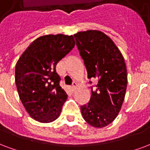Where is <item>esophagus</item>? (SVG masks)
<instances>
[{"label":"esophagus","instance_id":"esophagus-1","mask_svg":"<svg viewBox=\"0 0 150 150\" xmlns=\"http://www.w3.org/2000/svg\"><path fill=\"white\" fill-rule=\"evenodd\" d=\"M76 86H77V84H76V82H74V83H73V84H72V86H71V89L74 91V90L76 88Z\"/></svg>","mask_w":150,"mask_h":150}]
</instances>
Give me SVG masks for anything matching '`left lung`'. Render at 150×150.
<instances>
[{
    "label": "left lung",
    "instance_id": "obj_1",
    "mask_svg": "<svg viewBox=\"0 0 150 150\" xmlns=\"http://www.w3.org/2000/svg\"><path fill=\"white\" fill-rule=\"evenodd\" d=\"M74 36L92 92L88 103L81 106V114L88 124L102 128L115 120L124 100L127 85L124 58L114 42L101 31L88 30ZM92 78L98 79L94 86L90 81Z\"/></svg>",
    "mask_w": 150,
    "mask_h": 150
}]
</instances>
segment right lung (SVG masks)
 <instances>
[{
  "instance_id": "1",
  "label": "right lung",
  "mask_w": 150,
  "mask_h": 150,
  "mask_svg": "<svg viewBox=\"0 0 150 150\" xmlns=\"http://www.w3.org/2000/svg\"><path fill=\"white\" fill-rule=\"evenodd\" d=\"M75 46L72 35H48L36 39L18 60L15 80L26 111L40 122L58 119L67 94L60 86L56 65Z\"/></svg>"
}]
</instances>
